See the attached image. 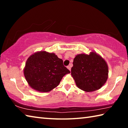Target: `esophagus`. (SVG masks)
Wrapping results in <instances>:
<instances>
[{
  "mask_svg": "<svg viewBox=\"0 0 128 128\" xmlns=\"http://www.w3.org/2000/svg\"><path fill=\"white\" fill-rule=\"evenodd\" d=\"M67 68H68L69 70H70V69H71L70 66H67Z\"/></svg>",
  "mask_w": 128,
  "mask_h": 128,
  "instance_id": "1",
  "label": "esophagus"
}]
</instances>
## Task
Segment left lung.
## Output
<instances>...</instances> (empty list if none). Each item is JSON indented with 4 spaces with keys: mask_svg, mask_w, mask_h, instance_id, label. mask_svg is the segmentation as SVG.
Segmentation results:
<instances>
[{
    "mask_svg": "<svg viewBox=\"0 0 128 128\" xmlns=\"http://www.w3.org/2000/svg\"><path fill=\"white\" fill-rule=\"evenodd\" d=\"M71 75L78 88L86 92L99 90L108 77L107 62L96 52L78 54L73 60Z\"/></svg>",
    "mask_w": 128,
    "mask_h": 128,
    "instance_id": "8db88e82",
    "label": "left lung"
}]
</instances>
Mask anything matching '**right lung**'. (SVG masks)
Listing matches in <instances>:
<instances>
[{"mask_svg": "<svg viewBox=\"0 0 128 128\" xmlns=\"http://www.w3.org/2000/svg\"><path fill=\"white\" fill-rule=\"evenodd\" d=\"M62 60L54 53L38 51L30 55L24 68V74L29 85L40 92H50L57 87L62 77L70 73Z\"/></svg>", "mask_w": 128, "mask_h": 128, "instance_id": "1", "label": "right lung"}]
</instances>
